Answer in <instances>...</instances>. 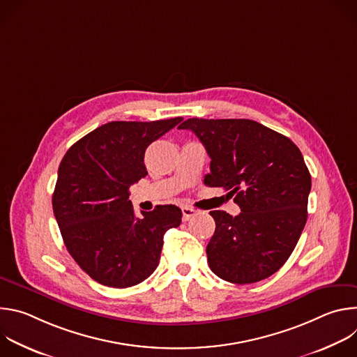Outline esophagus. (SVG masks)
<instances>
[{
    "instance_id": "1",
    "label": "esophagus",
    "mask_w": 357,
    "mask_h": 357,
    "mask_svg": "<svg viewBox=\"0 0 357 357\" xmlns=\"http://www.w3.org/2000/svg\"><path fill=\"white\" fill-rule=\"evenodd\" d=\"M195 215H196V211H195V209L182 208V220H183V222H188V220L192 219Z\"/></svg>"
}]
</instances>
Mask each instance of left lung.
Masks as SVG:
<instances>
[{"label":"left lung","mask_w":357,"mask_h":357,"mask_svg":"<svg viewBox=\"0 0 357 357\" xmlns=\"http://www.w3.org/2000/svg\"><path fill=\"white\" fill-rule=\"evenodd\" d=\"M205 145L211 172L205 185L223 188L241 212L212 211L216 230L206 252L225 281L252 284L277 273L294 251L308 218L311 175L299 148L285 135L245 119H189Z\"/></svg>","instance_id":"8db88e82"}]
</instances>
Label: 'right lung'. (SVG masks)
<instances>
[{
    "mask_svg": "<svg viewBox=\"0 0 357 357\" xmlns=\"http://www.w3.org/2000/svg\"><path fill=\"white\" fill-rule=\"evenodd\" d=\"M182 120L112 121L65 154L52 196L54 213L69 254L94 281L127 288L155 271L164 234L181 225L182 212L175 205H158L137 215L130 186L148 175L146 146Z\"/></svg>",
    "mask_w": 357,
    "mask_h": 357,
    "instance_id": "1",
    "label": "right lung"
}]
</instances>
